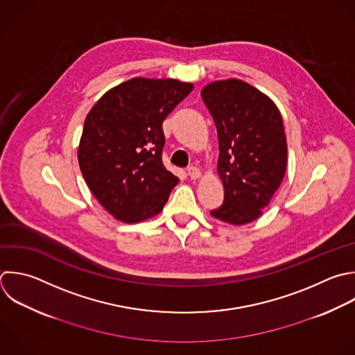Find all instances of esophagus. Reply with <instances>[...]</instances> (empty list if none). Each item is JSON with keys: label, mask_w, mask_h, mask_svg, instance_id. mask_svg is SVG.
<instances>
[{"label": "esophagus", "mask_w": 355, "mask_h": 355, "mask_svg": "<svg viewBox=\"0 0 355 355\" xmlns=\"http://www.w3.org/2000/svg\"><path fill=\"white\" fill-rule=\"evenodd\" d=\"M187 175H189V178H190L191 180H198V179L201 178V172H200V169H197V168H189V169H187Z\"/></svg>", "instance_id": "esophagus-1"}]
</instances>
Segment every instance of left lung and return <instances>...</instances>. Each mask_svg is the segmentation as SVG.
<instances>
[{
	"mask_svg": "<svg viewBox=\"0 0 355 355\" xmlns=\"http://www.w3.org/2000/svg\"><path fill=\"white\" fill-rule=\"evenodd\" d=\"M201 97L216 126L223 184V204L211 215L234 226L247 225L262 215L286 173L280 111L265 93L240 79L211 82Z\"/></svg>",
	"mask_w": 355,
	"mask_h": 355,
	"instance_id": "1",
	"label": "left lung"
}]
</instances>
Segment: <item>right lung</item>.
<instances>
[{
	"label": "right lung",
	"mask_w": 355,
	"mask_h": 355,
	"mask_svg": "<svg viewBox=\"0 0 355 355\" xmlns=\"http://www.w3.org/2000/svg\"><path fill=\"white\" fill-rule=\"evenodd\" d=\"M193 83L133 78L110 89L86 116L78 161L98 202L118 220L158 215L179 179L165 169L162 123Z\"/></svg>",
	"instance_id": "add662e5"
}]
</instances>
